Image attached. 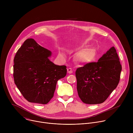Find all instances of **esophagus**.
<instances>
[{
  "instance_id": "obj_1",
  "label": "esophagus",
  "mask_w": 133,
  "mask_h": 133,
  "mask_svg": "<svg viewBox=\"0 0 133 133\" xmlns=\"http://www.w3.org/2000/svg\"><path fill=\"white\" fill-rule=\"evenodd\" d=\"M67 72H68V73H69V74H71V73H72V69L70 68H68L67 69Z\"/></svg>"
}]
</instances>
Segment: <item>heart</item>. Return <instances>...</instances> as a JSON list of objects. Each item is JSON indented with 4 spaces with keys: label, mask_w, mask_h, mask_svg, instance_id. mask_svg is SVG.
<instances>
[{
    "label": "heart",
    "mask_w": 133,
    "mask_h": 133,
    "mask_svg": "<svg viewBox=\"0 0 133 133\" xmlns=\"http://www.w3.org/2000/svg\"><path fill=\"white\" fill-rule=\"evenodd\" d=\"M94 56V51L90 50H87L79 53L77 56V58L81 62L87 63L92 60Z\"/></svg>",
    "instance_id": "obj_1"
}]
</instances>
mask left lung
Here are the masks:
<instances>
[{"label": "left lung", "mask_w": 133, "mask_h": 133, "mask_svg": "<svg viewBox=\"0 0 133 133\" xmlns=\"http://www.w3.org/2000/svg\"><path fill=\"white\" fill-rule=\"evenodd\" d=\"M122 65L114 47L97 62L89 63L76 71L77 90L82 101L87 104L104 102L117 86Z\"/></svg>", "instance_id": "left-lung-1"}]
</instances>
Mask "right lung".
Segmentation results:
<instances>
[{"label": "right lung", "mask_w": 133, "mask_h": 133, "mask_svg": "<svg viewBox=\"0 0 133 133\" xmlns=\"http://www.w3.org/2000/svg\"><path fill=\"white\" fill-rule=\"evenodd\" d=\"M51 52L32 38L26 39L14 59L15 84L30 103L46 104L53 97L57 81L65 77L66 66L54 64Z\"/></svg>", "instance_id": "1"}]
</instances>
